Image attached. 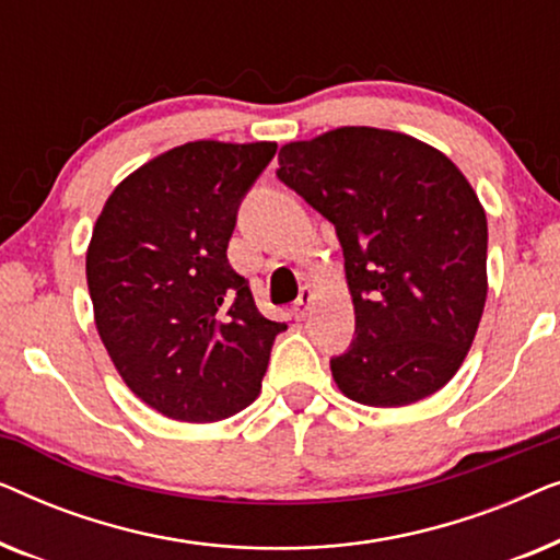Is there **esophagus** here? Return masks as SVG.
Masks as SVG:
<instances>
[{
	"label": "esophagus",
	"instance_id": "34e87169",
	"mask_svg": "<svg viewBox=\"0 0 560 560\" xmlns=\"http://www.w3.org/2000/svg\"><path fill=\"white\" fill-rule=\"evenodd\" d=\"M311 298H313L311 288H303L301 295H298V301H295V305H293V316H295L298 320H303L305 316H308V311H311Z\"/></svg>",
	"mask_w": 560,
	"mask_h": 560
}]
</instances>
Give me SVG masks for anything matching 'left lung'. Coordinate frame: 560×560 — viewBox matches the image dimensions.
I'll use <instances>...</instances> for the list:
<instances>
[{
	"label": "left lung",
	"mask_w": 560,
	"mask_h": 560,
	"mask_svg": "<svg viewBox=\"0 0 560 560\" xmlns=\"http://www.w3.org/2000/svg\"><path fill=\"white\" fill-rule=\"evenodd\" d=\"M278 178L336 229L354 303V341L336 385L400 408L454 377L487 301V217L464 173L431 144L341 127L280 150Z\"/></svg>",
	"instance_id": "8db88e82"
}]
</instances>
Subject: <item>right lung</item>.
I'll use <instances>...</instances> for the list:
<instances>
[{"label": "right lung", "instance_id": "obj_1", "mask_svg": "<svg viewBox=\"0 0 560 560\" xmlns=\"http://www.w3.org/2000/svg\"><path fill=\"white\" fill-rule=\"evenodd\" d=\"M278 144L198 140L114 188L86 252L98 336L152 410L213 423L259 395L275 336L226 247Z\"/></svg>", "mask_w": 560, "mask_h": 560}]
</instances>
